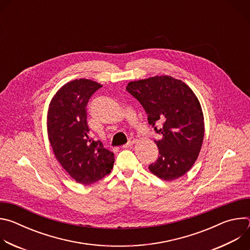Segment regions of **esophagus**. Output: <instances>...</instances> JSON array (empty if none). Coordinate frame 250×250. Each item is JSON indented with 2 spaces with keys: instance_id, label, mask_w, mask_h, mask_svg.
Returning a JSON list of instances; mask_svg holds the SVG:
<instances>
[{
  "instance_id": "obj_1",
  "label": "esophagus",
  "mask_w": 250,
  "mask_h": 250,
  "mask_svg": "<svg viewBox=\"0 0 250 250\" xmlns=\"http://www.w3.org/2000/svg\"><path fill=\"white\" fill-rule=\"evenodd\" d=\"M134 144H135V139H134V138H130V139H129V141L127 142L126 145H124V146H123V148H128V147H131Z\"/></svg>"
}]
</instances>
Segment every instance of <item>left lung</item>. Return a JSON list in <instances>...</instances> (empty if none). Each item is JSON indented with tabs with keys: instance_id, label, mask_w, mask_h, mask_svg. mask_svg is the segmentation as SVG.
<instances>
[{
	"instance_id": "left-lung-1",
	"label": "left lung",
	"mask_w": 250,
	"mask_h": 250,
	"mask_svg": "<svg viewBox=\"0 0 250 250\" xmlns=\"http://www.w3.org/2000/svg\"><path fill=\"white\" fill-rule=\"evenodd\" d=\"M125 89L144 106L148 124L161 136L154 140L159 156L149 165L150 172L165 181L182 177L196 162L204 139L197 96L187 84L167 75L131 81Z\"/></svg>"
}]
</instances>
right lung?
<instances>
[{
  "label": "right lung",
  "mask_w": 250,
  "mask_h": 250,
  "mask_svg": "<svg viewBox=\"0 0 250 250\" xmlns=\"http://www.w3.org/2000/svg\"><path fill=\"white\" fill-rule=\"evenodd\" d=\"M102 87L89 79H75L63 85L50 101L47 133L53 153L71 178L83 185L93 184L110 174L114 152L90 134L86 106Z\"/></svg>",
  "instance_id": "add662e5"
}]
</instances>
